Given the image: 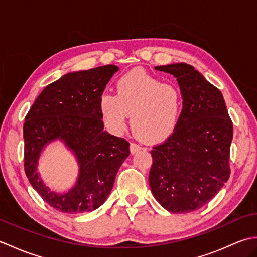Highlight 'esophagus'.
<instances>
[{"label":"esophagus","mask_w":257,"mask_h":257,"mask_svg":"<svg viewBox=\"0 0 257 257\" xmlns=\"http://www.w3.org/2000/svg\"><path fill=\"white\" fill-rule=\"evenodd\" d=\"M140 149H141V147H140L138 144H136V143H132V144H130V152H132L133 155H134V154H137V152H138Z\"/></svg>","instance_id":"1"}]
</instances>
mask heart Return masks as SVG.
<instances>
[{
  "label": "heart",
  "instance_id": "obj_1",
  "mask_svg": "<svg viewBox=\"0 0 257 257\" xmlns=\"http://www.w3.org/2000/svg\"><path fill=\"white\" fill-rule=\"evenodd\" d=\"M103 121L112 133L122 132L130 113V124L138 137L157 143L170 135L179 122L181 92L143 69L123 74L116 83V94L99 98Z\"/></svg>",
  "mask_w": 257,
  "mask_h": 257
}]
</instances>
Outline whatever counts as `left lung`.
<instances>
[{
	"mask_svg": "<svg viewBox=\"0 0 257 257\" xmlns=\"http://www.w3.org/2000/svg\"><path fill=\"white\" fill-rule=\"evenodd\" d=\"M155 68L177 78L183 108L173 133L151 150V192L169 212H192L214 198L230 178L233 123L222 92L193 66Z\"/></svg>",
	"mask_w": 257,
	"mask_h": 257,
	"instance_id": "8db88e82",
	"label": "left lung"
}]
</instances>
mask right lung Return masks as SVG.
Wrapping results in <instances>:
<instances>
[{"instance_id": "1", "label": "right lung", "mask_w": 257, "mask_h": 257, "mask_svg": "<svg viewBox=\"0 0 257 257\" xmlns=\"http://www.w3.org/2000/svg\"><path fill=\"white\" fill-rule=\"evenodd\" d=\"M118 66L64 75L46 86L25 117L24 169L32 187L54 209L84 213L98 209L110 194L114 178L130 154L129 143L103 130L99 98ZM59 139L80 166L78 181L65 194L51 191L37 172L42 149Z\"/></svg>"}]
</instances>
